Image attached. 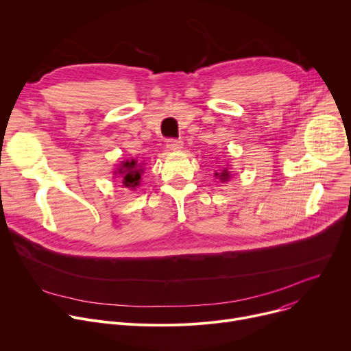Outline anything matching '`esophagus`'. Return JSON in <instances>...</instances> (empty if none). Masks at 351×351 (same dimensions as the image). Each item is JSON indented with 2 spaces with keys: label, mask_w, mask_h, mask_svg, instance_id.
Returning <instances> with one entry per match:
<instances>
[{
  "label": "esophagus",
  "mask_w": 351,
  "mask_h": 351,
  "mask_svg": "<svg viewBox=\"0 0 351 351\" xmlns=\"http://www.w3.org/2000/svg\"><path fill=\"white\" fill-rule=\"evenodd\" d=\"M182 141H180V139H167V143H166V146L170 149V150H174V152H177V150H181L182 149Z\"/></svg>",
  "instance_id": "esophagus-1"
}]
</instances>
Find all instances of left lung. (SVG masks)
Returning a JSON list of instances; mask_svg holds the SVG:
<instances>
[{"label": "left lung", "mask_w": 351, "mask_h": 351, "mask_svg": "<svg viewBox=\"0 0 351 351\" xmlns=\"http://www.w3.org/2000/svg\"><path fill=\"white\" fill-rule=\"evenodd\" d=\"M215 176L221 181V182H226V181H228L230 180V171H228V169H226V167H223L219 173H215Z\"/></svg>", "instance_id": "left-lung-1"}]
</instances>
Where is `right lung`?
Listing matches in <instances>:
<instances>
[{
    "mask_svg": "<svg viewBox=\"0 0 351 351\" xmlns=\"http://www.w3.org/2000/svg\"><path fill=\"white\" fill-rule=\"evenodd\" d=\"M115 176L121 178L123 185L125 188H131L135 189L139 185L141 181V174L143 173L142 165H138L136 160H127V162H121V165L119 166L115 171Z\"/></svg>",
    "mask_w": 351,
    "mask_h": 351,
    "instance_id": "obj_1",
    "label": "right lung"
}]
</instances>
